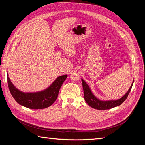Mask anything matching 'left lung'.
Instances as JSON below:
<instances>
[{"mask_svg":"<svg viewBox=\"0 0 145 145\" xmlns=\"http://www.w3.org/2000/svg\"><path fill=\"white\" fill-rule=\"evenodd\" d=\"M82 85H83V93H84V98L86 101V102L88 104L89 106L92 108H93L96 109H99V110H105V109H111L112 108L116 107L117 106H119L128 97V96L130 93V91L132 88V86L133 85V82L131 86L129 89L128 91L127 92L126 94L120 98V99L116 100H108V101H102L96 98L95 96L92 93V92L89 88V86L88 85L86 82L82 79Z\"/></svg>","mask_w":145,"mask_h":145,"instance_id":"left-lung-1","label":"left lung"}]
</instances>
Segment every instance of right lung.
I'll list each match as a JSON object with an SVG mask.
<instances>
[{
	"instance_id": "obj_1",
	"label": "right lung",
	"mask_w": 145,
	"mask_h": 145,
	"mask_svg": "<svg viewBox=\"0 0 145 145\" xmlns=\"http://www.w3.org/2000/svg\"><path fill=\"white\" fill-rule=\"evenodd\" d=\"M67 75L60 76L52 85L43 91L33 93H24L12 85L7 74V82L12 96L20 105L29 109H41L50 106L58 97L59 90Z\"/></svg>"
}]
</instances>
